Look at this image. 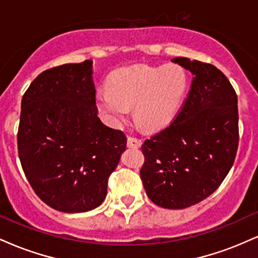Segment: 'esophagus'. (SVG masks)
Instances as JSON below:
<instances>
[{
  "label": "esophagus",
  "mask_w": 258,
  "mask_h": 258,
  "mask_svg": "<svg viewBox=\"0 0 258 258\" xmlns=\"http://www.w3.org/2000/svg\"><path fill=\"white\" fill-rule=\"evenodd\" d=\"M142 146V141L137 137H133V136H128L127 138V147L133 148V149H137Z\"/></svg>",
  "instance_id": "obj_1"
}]
</instances>
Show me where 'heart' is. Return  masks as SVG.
<instances>
[{
	"label": "heart",
	"mask_w": 258,
	"mask_h": 258,
	"mask_svg": "<svg viewBox=\"0 0 258 258\" xmlns=\"http://www.w3.org/2000/svg\"><path fill=\"white\" fill-rule=\"evenodd\" d=\"M188 88V75L178 64L133 65L112 73L109 88L97 92V104L112 122L127 117L135 105L139 125L155 130L167 125L178 111Z\"/></svg>",
	"instance_id": "obj_1"
}]
</instances>
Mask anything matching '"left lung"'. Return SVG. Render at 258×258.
<instances>
[{
    "label": "left lung",
    "mask_w": 258,
    "mask_h": 258,
    "mask_svg": "<svg viewBox=\"0 0 258 258\" xmlns=\"http://www.w3.org/2000/svg\"><path fill=\"white\" fill-rule=\"evenodd\" d=\"M193 74L190 90L168 126L144 141L141 179L165 209H185L210 197L232 168L239 144L238 96L215 65L173 58Z\"/></svg>",
    "instance_id": "8db88e82"
}]
</instances>
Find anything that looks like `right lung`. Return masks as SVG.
I'll return each mask as SVG.
<instances>
[{
  "instance_id": "obj_1",
  "label": "right lung",
  "mask_w": 258,
  "mask_h": 258,
  "mask_svg": "<svg viewBox=\"0 0 258 258\" xmlns=\"http://www.w3.org/2000/svg\"><path fill=\"white\" fill-rule=\"evenodd\" d=\"M92 60L41 73L23 96L18 154L36 195L57 211L96 209L126 149L120 130L97 116Z\"/></svg>"
}]
</instances>
